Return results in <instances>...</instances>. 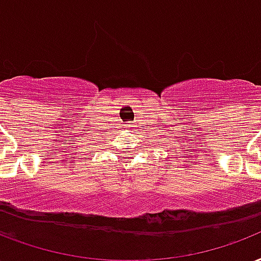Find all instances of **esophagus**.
Here are the masks:
<instances>
[{
  "instance_id": "1",
  "label": "esophagus",
  "mask_w": 261,
  "mask_h": 261,
  "mask_svg": "<svg viewBox=\"0 0 261 261\" xmlns=\"http://www.w3.org/2000/svg\"><path fill=\"white\" fill-rule=\"evenodd\" d=\"M125 126H126V129H128V130H129V129H132L133 125H132V124H129V125H125Z\"/></svg>"
}]
</instances>
